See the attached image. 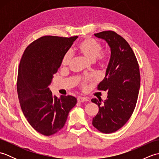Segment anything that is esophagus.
I'll use <instances>...</instances> for the list:
<instances>
[{
    "label": "esophagus",
    "mask_w": 159,
    "mask_h": 159,
    "mask_svg": "<svg viewBox=\"0 0 159 159\" xmlns=\"http://www.w3.org/2000/svg\"><path fill=\"white\" fill-rule=\"evenodd\" d=\"M77 101L78 102H87V101H89V98H88L86 97H81L80 96L77 98Z\"/></svg>",
    "instance_id": "esophagus-1"
}]
</instances>
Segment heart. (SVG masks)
Returning <instances> with one entry per match:
<instances>
[{
  "label": "heart",
  "instance_id": "1",
  "mask_svg": "<svg viewBox=\"0 0 159 159\" xmlns=\"http://www.w3.org/2000/svg\"><path fill=\"white\" fill-rule=\"evenodd\" d=\"M77 49L80 53L88 59L89 61L93 62L98 58L101 63L107 62L109 59L107 54L104 52H101L102 50V46L96 40L87 38L83 42H80L77 47ZM71 59H72V53L67 52L62 59L61 64L63 66H67L70 64Z\"/></svg>",
  "mask_w": 159,
  "mask_h": 159
}]
</instances>
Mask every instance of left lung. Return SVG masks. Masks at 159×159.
Returning <instances> with one entry per match:
<instances>
[{
	"instance_id": "left-lung-1",
	"label": "left lung",
	"mask_w": 159,
	"mask_h": 159,
	"mask_svg": "<svg viewBox=\"0 0 159 159\" xmlns=\"http://www.w3.org/2000/svg\"><path fill=\"white\" fill-rule=\"evenodd\" d=\"M104 40L111 50L105 77L98 85L107 91L105 100L92 98L99 108L92 124L104 133L119 130L130 119L136 106L140 87V74L133 50L122 37L111 31L94 34Z\"/></svg>"
}]
</instances>
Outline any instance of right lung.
Returning a JSON list of instances; mask_svg holds the SVG:
<instances>
[{
    "instance_id": "1",
    "label": "right lung",
    "mask_w": 159,
    "mask_h": 159,
    "mask_svg": "<svg viewBox=\"0 0 159 159\" xmlns=\"http://www.w3.org/2000/svg\"><path fill=\"white\" fill-rule=\"evenodd\" d=\"M77 38L42 37L26 48L20 60L17 83L20 106L31 126L43 135L61 129L76 104L74 96H53L48 86Z\"/></svg>"
}]
</instances>
